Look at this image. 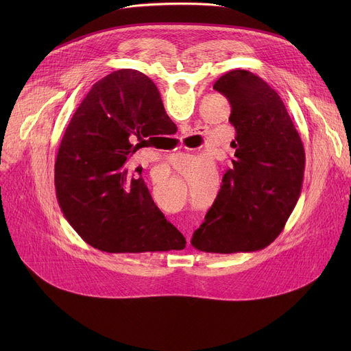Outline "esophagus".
I'll use <instances>...</instances> for the list:
<instances>
[{
  "label": "esophagus",
  "instance_id": "34e87169",
  "mask_svg": "<svg viewBox=\"0 0 351 351\" xmlns=\"http://www.w3.org/2000/svg\"><path fill=\"white\" fill-rule=\"evenodd\" d=\"M186 241H188V245H189V241H191V239H189V236H186Z\"/></svg>",
  "mask_w": 351,
  "mask_h": 351
}]
</instances>
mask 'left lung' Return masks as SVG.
Listing matches in <instances>:
<instances>
[{
    "instance_id": "left-lung-1",
    "label": "left lung",
    "mask_w": 351,
    "mask_h": 351,
    "mask_svg": "<svg viewBox=\"0 0 351 351\" xmlns=\"http://www.w3.org/2000/svg\"><path fill=\"white\" fill-rule=\"evenodd\" d=\"M213 88L232 106L236 159L191 243L220 254L262 250L282 233L300 197L304 147L283 101L262 78L234 69Z\"/></svg>"
}]
</instances>
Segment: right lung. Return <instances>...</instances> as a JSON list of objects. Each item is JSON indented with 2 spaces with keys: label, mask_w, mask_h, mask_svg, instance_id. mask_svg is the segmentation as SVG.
<instances>
[{
  "label": "right lung",
  "mask_w": 351,
  "mask_h": 351,
  "mask_svg": "<svg viewBox=\"0 0 351 351\" xmlns=\"http://www.w3.org/2000/svg\"><path fill=\"white\" fill-rule=\"evenodd\" d=\"M171 122L156 85L136 69L109 73L82 99L55 160V191L64 217L92 247L108 253L185 247L143 179L128 169L139 147Z\"/></svg>",
  "instance_id": "obj_1"
}]
</instances>
